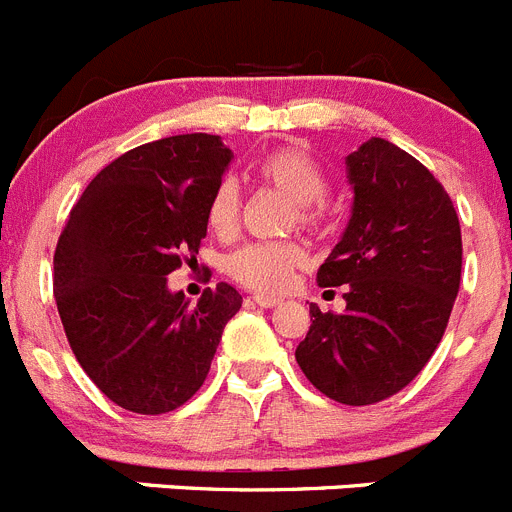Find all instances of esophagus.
<instances>
[{
    "mask_svg": "<svg viewBox=\"0 0 512 512\" xmlns=\"http://www.w3.org/2000/svg\"><path fill=\"white\" fill-rule=\"evenodd\" d=\"M255 303H257V306H262V308H275V306H280V298H275V296H255Z\"/></svg>",
    "mask_w": 512,
    "mask_h": 512,
    "instance_id": "obj_1",
    "label": "esophagus"
}]
</instances>
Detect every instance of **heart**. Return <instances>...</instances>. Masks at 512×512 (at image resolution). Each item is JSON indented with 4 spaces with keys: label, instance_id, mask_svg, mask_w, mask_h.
Instances as JSON below:
<instances>
[{
    "label": "heart",
    "instance_id": "1",
    "mask_svg": "<svg viewBox=\"0 0 512 512\" xmlns=\"http://www.w3.org/2000/svg\"><path fill=\"white\" fill-rule=\"evenodd\" d=\"M257 176L262 183L285 193L296 204V219L301 227L319 224V204L326 196V176L319 163L296 147H280L275 153L265 155L257 165ZM239 186L234 178H222L216 183L206 204V224L214 234H232L239 222ZM308 260V252L301 242H250L239 250L229 252L224 260V270L229 278L257 293H280L288 288L293 273L301 270Z\"/></svg>",
    "mask_w": 512,
    "mask_h": 512
}]
</instances>
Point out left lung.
<instances>
[{"mask_svg":"<svg viewBox=\"0 0 512 512\" xmlns=\"http://www.w3.org/2000/svg\"><path fill=\"white\" fill-rule=\"evenodd\" d=\"M347 178L352 216L316 275L321 288L344 285L347 308L311 303L296 362L326 398L372 405L439 347L462 278V229L434 173L382 137L347 155Z\"/></svg>","mask_w":512,"mask_h":512,"instance_id":"obj_1","label":"left lung"}]
</instances>
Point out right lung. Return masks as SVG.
Masks as SVG:
<instances>
[{
    "mask_svg": "<svg viewBox=\"0 0 512 512\" xmlns=\"http://www.w3.org/2000/svg\"><path fill=\"white\" fill-rule=\"evenodd\" d=\"M229 163L222 137L204 132L135 147L86 186L58 239L53 293L68 344L124 411L181 408L242 306L229 283L199 303L168 290V275L199 255L206 204Z\"/></svg>",
    "mask_w": 512,
    "mask_h": 512,
    "instance_id": "add662e5",
    "label": "right lung"
}]
</instances>
